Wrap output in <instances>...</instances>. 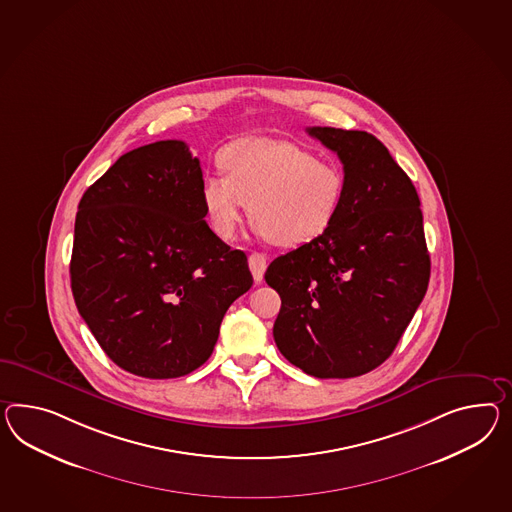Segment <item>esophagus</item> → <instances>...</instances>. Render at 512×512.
Listing matches in <instances>:
<instances>
[{
	"instance_id": "esophagus-1",
	"label": "esophagus",
	"mask_w": 512,
	"mask_h": 512,
	"mask_svg": "<svg viewBox=\"0 0 512 512\" xmlns=\"http://www.w3.org/2000/svg\"><path fill=\"white\" fill-rule=\"evenodd\" d=\"M249 267L250 271H252V276H254V282H256V284H260L263 280L265 267H267V260H265V256L260 254V252H252L249 256Z\"/></svg>"
}]
</instances>
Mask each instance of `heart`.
<instances>
[{
	"mask_svg": "<svg viewBox=\"0 0 512 512\" xmlns=\"http://www.w3.org/2000/svg\"><path fill=\"white\" fill-rule=\"evenodd\" d=\"M221 172L206 174L202 200L211 230L232 239L249 204L258 236L280 247H301L334 223L345 176L334 163L288 141L245 137L224 146Z\"/></svg>",
	"mask_w": 512,
	"mask_h": 512,
	"instance_id": "b5f03b06",
	"label": "heart"
}]
</instances>
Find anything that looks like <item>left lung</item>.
Listing matches in <instances>:
<instances>
[{
    "instance_id": "8db88e82",
    "label": "left lung",
    "mask_w": 512,
    "mask_h": 512,
    "mask_svg": "<svg viewBox=\"0 0 512 512\" xmlns=\"http://www.w3.org/2000/svg\"><path fill=\"white\" fill-rule=\"evenodd\" d=\"M306 132L338 154L345 195L323 236L267 267L265 282L282 301L273 336L304 373L351 379L394 353L425 297L431 258L420 197L375 135Z\"/></svg>"
}]
</instances>
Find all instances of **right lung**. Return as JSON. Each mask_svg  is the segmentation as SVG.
Returning a JSON list of instances; mask_svg holds the SVG:
<instances>
[{
    "label": "right lung",
    "instance_id": "1",
    "mask_svg": "<svg viewBox=\"0 0 512 512\" xmlns=\"http://www.w3.org/2000/svg\"><path fill=\"white\" fill-rule=\"evenodd\" d=\"M78 210L70 282L104 353L145 379L202 366L252 275L245 252L206 223L202 169L189 146L158 141L120 156Z\"/></svg>",
    "mask_w": 512,
    "mask_h": 512
}]
</instances>
